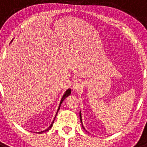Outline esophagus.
<instances>
[{
  "instance_id": "34e87169",
  "label": "esophagus",
  "mask_w": 147,
  "mask_h": 147,
  "mask_svg": "<svg viewBox=\"0 0 147 147\" xmlns=\"http://www.w3.org/2000/svg\"><path fill=\"white\" fill-rule=\"evenodd\" d=\"M82 86V84L81 81L79 80H76L74 83H73V89L74 90H78L79 89H80V88Z\"/></svg>"
}]
</instances>
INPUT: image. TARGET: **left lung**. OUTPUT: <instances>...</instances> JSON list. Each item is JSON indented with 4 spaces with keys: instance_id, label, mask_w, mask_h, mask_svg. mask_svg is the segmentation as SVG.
Segmentation results:
<instances>
[{
    "instance_id": "obj_1",
    "label": "left lung",
    "mask_w": 147,
    "mask_h": 147,
    "mask_svg": "<svg viewBox=\"0 0 147 147\" xmlns=\"http://www.w3.org/2000/svg\"><path fill=\"white\" fill-rule=\"evenodd\" d=\"M80 121H81V123H82V128L84 129H85V127H84V126H83V124H82V113H81V111H80Z\"/></svg>"
}]
</instances>
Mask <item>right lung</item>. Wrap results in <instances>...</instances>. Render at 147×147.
I'll list each match as a JSON object with an SVG mask.
<instances>
[{
  "instance_id": "add662e5",
  "label": "right lung",
  "mask_w": 147,
  "mask_h": 147,
  "mask_svg": "<svg viewBox=\"0 0 147 147\" xmlns=\"http://www.w3.org/2000/svg\"><path fill=\"white\" fill-rule=\"evenodd\" d=\"M71 90L70 89V88H69V89H67V90H66V91H65V93H64V95H63V96H62V98H61L60 103H59V107H58V110H57V113H56V115H55V117H54V119H55L56 116H57V114L58 111H59V109H60L61 104H62V102H63V101H64L65 98H67V97L68 96H70V95H71ZM54 121H52V123H51V125L49 126V128H47V129H45V130H43V131H41V132H39L38 133H43V132H47V131H49V129H50L51 128V127H52L53 124H54Z\"/></svg>"
}]
</instances>
